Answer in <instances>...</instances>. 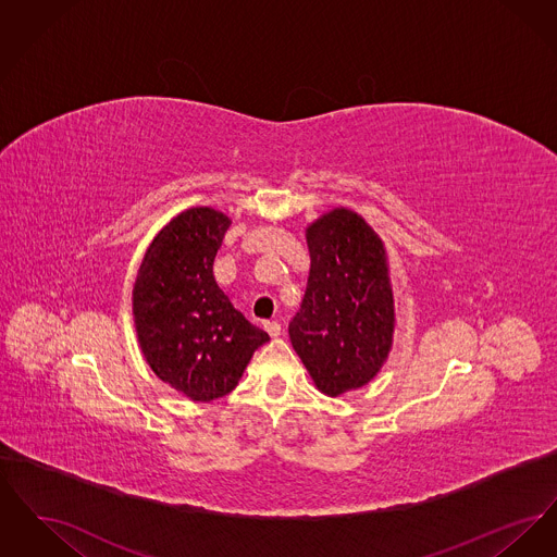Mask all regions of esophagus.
Segmentation results:
<instances>
[{
  "label": "esophagus",
  "mask_w": 557,
  "mask_h": 557,
  "mask_svg": "<svg viewBox=\"0 0 557 557\" xmlns=\"http://www.w3.org/2000/svg\"><path fill=\"white\" fill-rule=\"evenodd\" d=\"M265 330L271 338H275V336H280L282 325H280V321H265Z\"/></svg>",
  "instance_id": "34e87169"
}]
</instances>
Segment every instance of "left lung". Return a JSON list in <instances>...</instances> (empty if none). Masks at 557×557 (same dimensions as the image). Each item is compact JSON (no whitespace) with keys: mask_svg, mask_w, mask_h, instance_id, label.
<instances>
[{"mask_svg":"<svg viewBox=\"0 0 557 557\" xmlns=\"http://www.w3.org/2000/svg\"><path fill=\"white\" fill-rule=\"evenodd\" d=\"M307 244L309 282L288 332L319 391L338 397L368 384L393 345L386 255L370 225L346 209L318 219Z\"/></svg>","mask_w":557,"mask_h":557,"instance_id":"8db88e82","label":"left lung"}]
</instances>
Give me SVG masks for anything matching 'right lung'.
<instances>
[{"label":"right lung","instance_id":"right-lung-1","mask_svg":"<svg viewBox=\"0 0 557 557\" xmlns=\"http://www.w3.org/2000/svg\"><path fill=\"white\" fill-rule=\"evenodd\" d=\"M230 219L207 207L177 214L150 244L133 288L141 352L162 382L194 400L232 393L269 334L219 290L212 263Z\"/></svg>","mask_w":557,"mask_h":557}]
</instances>
